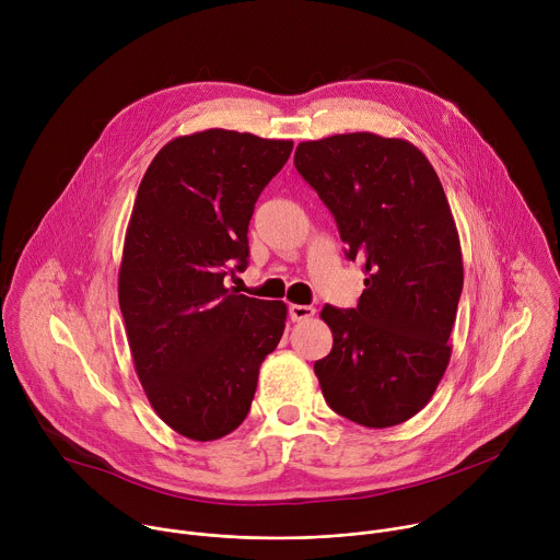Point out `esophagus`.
Listing matches in <instances>:
<instances>
[{"label": "esophagus", "instance_id": "esophagus-1", "mask_svg": "<svg viewBox=\"0 0 560 560\" xmlns=\"http://www.w3.org/2000/svg\"><path fill=\"white\" fill-rule=\"evenodd\" d=\"M314 307L312 305H290V316L292 322H307V318L314 316Z\"/></svg>", "mask_w": 560, "mask_h": 560}]
</instances>
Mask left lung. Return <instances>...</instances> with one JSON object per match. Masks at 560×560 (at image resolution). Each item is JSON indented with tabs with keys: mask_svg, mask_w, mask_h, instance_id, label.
I'll return each instance as SVG.
<instances>
[{
	"mask_svg": "<svg viewBox=\"0 0 560 560\" xmlns=\"http://www.w3.org/2000/svg\"><path fill=\"white\" fill-rule=\"evenodd\" d=\"M299 175L335 214L368 275L359 305H326L332 350L314 363L326 404L365 428L412 419L450 363L463 290L456 223L428 156L374 132L301 141Z\"/></svg>",
	"mask_w": 560,
	"mask_h": 560,
	"instance_id": "left-lung-1",
	"label": "left lung"
}]
</instances>
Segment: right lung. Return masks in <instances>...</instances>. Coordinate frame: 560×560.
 Listing matches in <instances>:
<instances>
[{"instance_id": "1", "label": "right lung", "mask_w": 560, "mask_h": 560, "mask_svg": "<svg viewBox=\"0 0 560 560\" xmlns=\"http://www.w3.org/2000/svg\"><path fill=\"white\" fill-rule=\"evenodd\" d=\"M290 152V139L210 128L168 141L139 184L119 307L152 410L186 439L214 441L244 423L281 341L285 303L223 279L248 266L255 203Z\"/></svg>"}]
</instances>
